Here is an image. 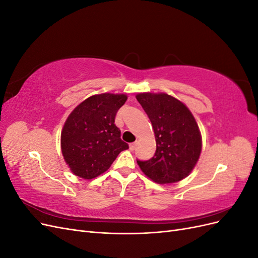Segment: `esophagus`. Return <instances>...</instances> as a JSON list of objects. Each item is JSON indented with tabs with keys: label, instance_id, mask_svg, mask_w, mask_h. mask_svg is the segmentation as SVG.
I'll return each mask as SVG.
<instances>
[{
	"label": "esophagus",
	"instance_id": "obj_1",
	"mask_svg": "<svg viewBox=\"0 0 258 258\" xmlns=\"http://www.w3.org/2000/svg\"><path fill=\"white\" fill-rule=\"evenodd\" d=\"M136 147H137V142H135V143H131V144L129 145L130 151H135V150H136Z\"/></svg>",
	"mask_w": 258,
	"mask_h": 258
}]
</instances>
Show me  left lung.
Returning <instances> with one entry per match:
<instances>
[{"mask_svg": "<svg viewBox=\"0 0 258 258\" xmlns=\"http://www.w3.org/2000/svg\"><path fill=\"white\" fill-rule=\"evenodd\" d=\"M139 103L150 118L156 152L148 160H137L154 182L181 181L196 166L201 153V136L192 114L181 101L167 93H139Z\"/></svg>", "mask_w": 258, "mask_h": 258, "instance_id": "8db88e82", "label": "left lung"}]
</instances>
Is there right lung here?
Returning a JSON list of instances; mask_svg holds the SVG:
<instances>
[{
  "label": "right lung",
  "mask_w": 258,
  "mask_h": 258,
  "mask_svg": "<svg viewBox=\"0 0 258 258\" xmlns=\"http://www.w3.org/2000/svg\"><path fill=\"white\" fill-rule=\"evenodd\" d=\"M127 96L102 93L86 99L70 114L61 132V150L72 172L91 179L111 167L129 145L115 124Z\"/></svg>",
  "instance_id": "add662e5"
}]
</instances>
